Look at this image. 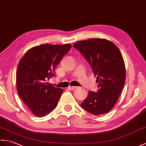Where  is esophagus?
Instances as JSON below:
<instances>
[{"label": "esophagus", "mask_w": 146, "mask_h": 146, "mask_svg": "<svg viewBox=\"0 0 146 146\" xmlns=\"http://www.w3.org/2000/svg\"><path fill=\"white\" fill-rule=\"evenodd\" d=\"M76 88H77V86H69L68 88H69L70 90H74V89H76Z\"/></svg>", "instance_id": "obj_1"}]
</instances>
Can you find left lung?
Wrapping results in <instances>:
<instances>
[{
	"instance_id": "left-lung-1",
	"label": "left lung",
	"mask_w": 146,
	"mask_h": 146,
	"mask_svg": "<svg viewBox=\"0 0 146 146\" xmlns=\"http://www.w3.org/2000/svg\"><path fill=\"white\" fill-rule=\"evenodd\" d=\"M97 76V92L90 91L81 108L94 115L109 112L116 104L126 77L124 62L119 50L109 40L89 39L74 44Z\"/></svg>"
}]
</instances>
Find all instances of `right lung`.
<instances>
[{"label":"right lung","instance_id":"1","mask_svg":"<svg viewBox=\"0 0 146 146\" xmlns=\"http://www.w3.org/2000/svg\"><path fill=\"white\" fill-rule=\"evenodd\" d=\"M72 45L44 44L27 51L16 74L18 94L35 116L42 117L55 109L63 90L46 83Z\"/></svg>","mask_w":146,"mask_h":146}]
</instances>
